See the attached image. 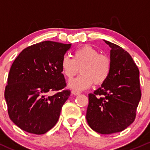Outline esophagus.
<instances>
[{"label": "esophagus", "mask_w": 150, "mask_h": 150, "mask_svg": "<svg viewBox=\"0 0 150 150\" xmlns=\"http://www.w3.org/2000/svg\"><path fill=\"white\" fill-rule=\"evenodd\" d=\"M72 93L73 95H75V96H77V95L80 94V93H81V92L78 91H76V90H72Z\"/></svg>", "instance_id": "1"}]
</instances>
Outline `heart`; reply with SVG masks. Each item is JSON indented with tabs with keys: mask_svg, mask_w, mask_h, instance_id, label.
<instances>
[{
	"mask_svg": "<svg viewBox=\"0 0 150 150\" xmlns=\"http://www.w3.org/2000/svg\"><path fill=\"white\" fill-rule=\"evenodd\" d=\"M62 70L68 80H71L79 71L81 74L69 81V86L72 89L82 90L94 83L102 85L106 81L111 70V60L106 54L93 46L86 45L74 51L73 59L64 56L62 60Z\"/></svg>",
	"mask_w": 150,
	"mask_h": 150,
	"instance_id": "heart-1",
	"label": "heart"
}]
</instances>
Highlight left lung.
<instances>
[{"label":"left lung","instance_id":"left-lung-1","mask_svg":"<svg viewBox=\"0 0 150 150\" xmlns=\"http://www.w3.org/2000/svg\"><path fill=\"white\" fill-rule=\"evenodd\" d=\"M110 50L111 70L102 86L88 94L86 120L96 132H120L136 118L142 96L139 71L132 57L123 48L104 40Z\"/></svg>","mask_w":150,"mask_h":150}]
</instances>
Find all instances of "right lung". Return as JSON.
<instances>
[{"label": "right lung", "mask_w": 150, "mask_h": 150, "mask_svg": "<svg viewBox=\"0 0 150 150\" xmlns=\"http://www.w3.org/2000/svg\"><path fill=\"white\" fill-rule=\"evenodd\" d=\"M71 44L40 42L25 48L12 64L6 86L12 122L30 134H43L56 125L70 95L62 73V60ZM51 91H59L49 95Z\"/></svg>", "instance_id": "obj_1"}]
</instances>
